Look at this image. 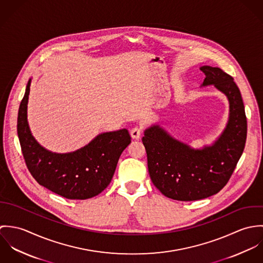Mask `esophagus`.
<instances>
[{
	"label": "esophagus",
	"instance_id": "1",
	"mask_svg": "<svg viewBox=\"0 0 263 263\" xmlns=\"http://www.w3.org/2000/svg\"><path fill=\"white\" fill-rule=\"evenodd\" d=\"M142 133H143V130H142L140 127L136 126V127L132 128V130H130V136H132V138H133V139L138 140V139H140V138H141Z\"/></svg>",
	"mask_w": 263,
	"mask_h": 263
}]
</instances>
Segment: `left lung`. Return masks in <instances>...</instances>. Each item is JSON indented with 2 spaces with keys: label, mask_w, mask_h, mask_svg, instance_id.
<instances>
[{
  "label": "left lung",
  "mask_w": 263,
  "mask_h": 263,
  "mask_svg": "<svg viewBox=\"0 0 263 263\" xmlns=\"http://www.w3.org/2000/svg\"><path fill=\"white\" fill-rule=\"evenodd\" d=\"M201 86L214 85L230 104L228 123L212 146L193 149L154 124L142 141L148 157L151 180L165 196L181 201L206 198L225 186L244 151L247 119L240 90L220 68L202 66Z\"/></svg>",
  "instance_id": "obj_1"
}]
</instances>
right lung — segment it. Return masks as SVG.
<instances>
[{
	"instance_id": "add662e5",
	"label": "right lung",
	"mask_w": 263,
	"mask_h": 263,
	"mask_svg": "<svg viewBox=\"0 0 263 263\" xmlns=\"http://www.w3.org/2000/svg\"><path fill=\"white\" fill-rule=\"evenodd\" d=\"M30 83L31 80L27 83L17 120L18 138L29 172L40 185L68 199L98 195L109 185L121 153L132 142L128 130L100 134L71 153L46 150L33 138L27 121Z\"/></svg>"
}]
</instances>
